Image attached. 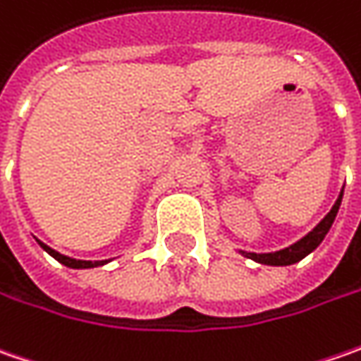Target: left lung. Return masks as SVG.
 I'll list each match as a JSON object with an SVG mask.
<instances>
[{
	"instance_id": "obj_1",
	"label": "left lung",
	"mask_w": 361,
	"mask_h": 361,
	"mask_svg": "<svg viewBox=\"0 0 361 361\" xmlns=\"http://www.w3.org/2000/svg\"><path fill=\"white\" fill-rule=\"evenodd\" d=\"M341 199H343V188H341L340 197L336 204L331 207V211L327 213L315 227H313L305 237H301L299 241H295L293 245L285 247V249H279V251H273V253H249V251H239L241 255H245L247 259H253L261 265H273V267H285V265H293L301 261L303 257H307L312 251H315L319 247V243L326 239V235L331 229L334 221H336V215L340 211Z\"/></svg>"
}]
</instances>
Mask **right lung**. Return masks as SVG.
<instances>
[{
  "label": "right lung",
  "instance_id": "1",
  "mask_svg": "<svg viewBox=\"0 0 361 361\" xmlns=\"http://www.w3.org/2000/svg\"><path fill=\"white\" fill-rule=\"evenodd\" d=\"M39 243V247L46 251V253H49V255L54 257L56 261H60L62 265H66V267H72V269H92V267H100V265H106L108 261H82V259H72V257H66L62 255V253H58V251H54L51 247H48L46 243L37 241Z\"/></svg>",
  "mask_w": 361,
  "mask_h": 361
}]
</instances>
